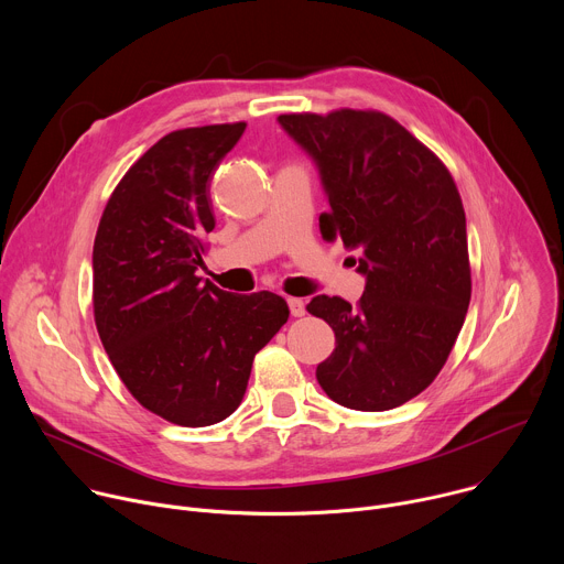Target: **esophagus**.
<instances>
[{"label":"esophagus","mask_w":564,"mask_h":564,"mask_svg":"<svg viewBox=\"0 0 564 564\" xmlns=\"http://www.w3.org/2000/svg\"><path fill=\"white\" fill-rule=\"evenodd\" d=\"M288 305H290L292 316H303V314H305V301H303V299L292 296V299H288Z\"/></svg>","instance_id":"1"}]
</instances>
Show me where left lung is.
<instances>
[{"instance_id":"1","label":"left lung","mask_w":564,"mask_h":564,"mask_svg":"<svg viewBox=\"0 0 564 564\" xmlns=\"http://www.w3.org/2000/svg\"><path fill=\"white\" fill-rule=\"evenodd\" d=\"M312 158L330 209L326 240L359 250V305L318 294L307 312L335 330L316 381L352 411H390L446 364L470 301L466 216L442 160L379 111L276 118Z\"/></svg>"}]
</instances>
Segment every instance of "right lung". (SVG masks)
I'll list each match as a JSON object with an SVG mask.
<instances>
[{"label": "right lung", "mask_w": 564, "mask_h": 564, "mask_svg": "<svg viewBox=\"0 0 564 564\" xmlns=\"http://www.w3.org/2000/svg\"><path fill=\"white\" fill-rule=\"evenodd\" d=\"M246 122L172 131L124 174L94 243V314L129 392L163 420L200 429L243 401L254 355L290 310L272 292L200 281L216 225L209 178Z\"/></svg>", "instance_id": "add662e5"}]
</instances>
